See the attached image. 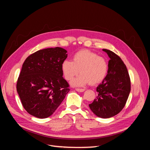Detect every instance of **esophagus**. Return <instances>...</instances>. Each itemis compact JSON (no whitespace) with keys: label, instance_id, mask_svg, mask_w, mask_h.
Instances as JSON below:
<instances>
[{"label":"esophagus","instance_id":"esophagus-1","mask_svg":"<svg viewBox=\"0 0 150 150\" xmlns=\"http://www.w3.org/2000/svg\"><path fill=\"white\" fill-rule=\"evenodd\" d=\"M76 90L78 92H84V91H85L84 89H80V88H76Z\"/></svg>","mask_w":150,"mask_h":150}]
</instances>
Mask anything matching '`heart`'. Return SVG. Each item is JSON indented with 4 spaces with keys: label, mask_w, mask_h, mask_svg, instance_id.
Segmentation results:
<instances>
[{
    "label": "heart",
    "mask_w": 150,
    "mask_h": 150,
    "mask_svg": "<svg viewBox=\"0 0 150 150\" xmlns=\"http://www.w3.org/2000/svg\"><path fill=\"white\" fill-rule=\"evenodd\" d=\"M61 69L64 78L70 81L74 76L81 74L71 81L74 86L95 85L104 79L108 70V62L104 58L89 50L83 49L75 53L72 61L64 60L62 62Z\"/></svg>",
    "instance_id": "obj_1"
}]
</instances>
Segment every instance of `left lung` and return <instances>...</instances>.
I'll list each match as a JSON object with an SVG mask.
<instances>
[{
    "mask_svg": "<svg viewBox=\"0 0 150 150\" xmlns=\"http://www.w3.org/2000/svg\"><path fill=\"white\" fill-rule=\"evenodd\" d=\"M103 51L110 58L108 74L97 87L98 96L89 106L95 115L109 118L118 114L125 107L131 91V82L121 59L110 50L103 49Z\"/></svg>",
    "mask_w": 150,
    "mask_h": 150,
    "instance_id": "obj_1",
    "label": "left lung"
}]
</instances>
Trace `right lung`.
Instances as JSON below:
<instances>
[{"mask_svg": "<svg viewBox=\"0 0 150 150\" xmlns=\"http://www.w3.org/2000/svg\"><path fill=\"white\" fill-rule=\"evenodd\" d=\"M67 51L56 47L35 52L22 65L17 82V91L26 111L38 118L54 112L69 91L63 78L62 62Z\"/></svg>", "mask_w": 150, "mask_h": 150, "instance_id": "right-lung-1", "label": "right lung"}]
</instances>
